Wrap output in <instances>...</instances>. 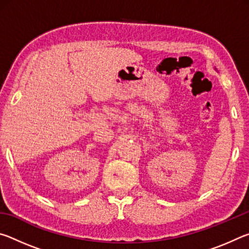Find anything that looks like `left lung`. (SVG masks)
Returning <instances> with one entry per match:
<instances>
[{"label": "left lung", "instance_id": "left-lung-1", "mask_svg": "<svg viewBox=\"0 0 249 249\" xmlns=\"http://www.w3.org/2000/svg\"><path fill=\"white\" fill-rule=\"evenodd\" d=\"M215 70H216V69H215Z\"/></svg>", "mask_w": 249, "mask_h": 249}]
</instances>
